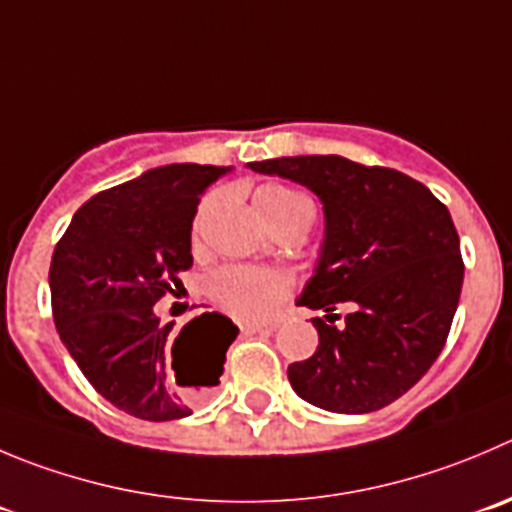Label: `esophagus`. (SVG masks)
Masks as SVG:
<instances>
[{"mask_svg":"<svg viewBox=\"0 0 512 512\" xmlns=\"http://www.w3.org/2000/svg\"><path fill=\"white\" fill-rule=\"evenodd\" d=\"M243 332H274V324H243Z\"/></svg>","mask_w":512,"mask_h":512,"instance_id":"esophagus-1","label":"esophagus"}]
</instances>
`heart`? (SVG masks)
Returning <instances> with one entry per match:
<instances>
[{
	"instance_id": "b5f03b06",
	"label": "heart",
	"mask_w": 512,
	"mask_h": 512,
	"mask_svg": "<svg viewBox=\"0 0 512 512\" xmlns=\"http://www.w3.org/2000/svg\"><path fill=\"white\" fill-rule=\"evenodd\" d=\"M256 211L269 223L271 228L281 223L296 221V218L311 216V203L301 193L291 191L286 186H261L253 196ZM213 198L206 201L198 211L196 231L203 226L206 216L213 208ZM208 299L216 306H221L226 314L236 316L241 321H264L284 304L289 296V276L276 269H261V266H243V264H226L221 269L211 271L203 281Z\"/></svg>"
}]
</instances>
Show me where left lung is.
<instances>
[{
  "instance_id": "obj_1",
  "label": "left lung",
  "mask_w": 512,
  "mask_h": 512,
  "mask_svg": "<svg viewBox=\"0 0 512 512\" xmlns=\"http://www.w3.org/2000/svg\"><path fill=\"white\" fill-rule=\"evenodd\" d=\"M314 191L324 203L321 259L299 304L316 316L319 347L289 364L309 405L342 415L387 407L440 357L460 301L465 264L450 211L420 180L342 155H296L248 163Z\"/></svg>"
}]
</instances>
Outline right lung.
I'll use <instances>...</instances> for the list:
<instances>
[{
	"label": "right lung",
	"mask_w": 512,
	"mask_h": 512,
	"mask_svg": "<svg viewBox=\"0 0 512 512\" xmlns=\"http://www.w3.org/2000/svg\"><path fill=\"white\" fill-rule=\"evenodd\" d=\"M223 173L173 163L107 188L72 216L52 253V316L62 344L97 394L138 420L191 415V402L218 384L238 334L228 316L206 311L173 339V321L163 324L153 309L183 286L198 201ZM180 386L189 392L180 395Z\"/></svg>",
	"instance_id": "1"
}]
</instances>
